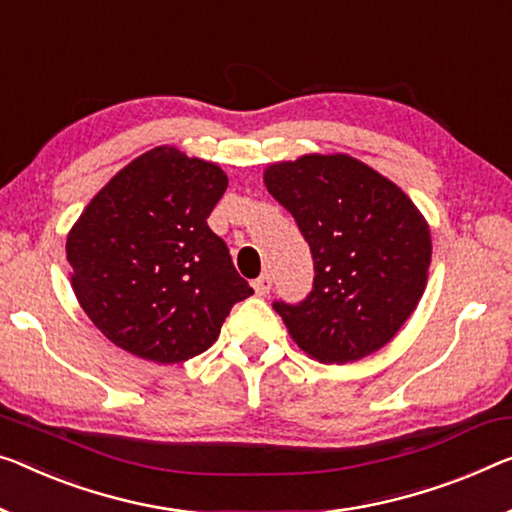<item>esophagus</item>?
Returning a JSON list of instances; mask_svg holds the SVG:
<instances>
[{
    "label": "esophagus",
    "mask_w": 512,
    "mask_h": 512,
    "mask_svg": "<svg viewBox=\"0 0 512 512\" xmlns=\"http://www.w3.org/2000/svg\"><path fill=\"white\" fill-rule=\"evenodd\" d=\"M271 287H273V278L269 276V273H262L257 280H253V289L257 296H266L271 292Z\"/></svg>",
    "instance_id": "obj_1"
}]
</instances>
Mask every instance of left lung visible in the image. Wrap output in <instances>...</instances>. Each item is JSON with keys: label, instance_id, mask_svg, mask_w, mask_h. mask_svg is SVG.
<instances>
[{"label": "left lung", "instance_id": "1", "mask_svg": "<svg viewBox=\"0 0 512 512\" xmlns=\"http://www.w3.org/2000/svg\"><path fill=\"white\" fill-rule=\"evenodd\" d=\"M264 186L308 241V299L273 303L292 340L322 363H352L395 338L427 285L430 225L402 188L347 154L264 170Z\"/></svg>", "mask_w": 512, "mask_h": 512}]
</instances>
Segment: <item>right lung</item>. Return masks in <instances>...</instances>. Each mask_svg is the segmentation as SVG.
<instances>
[{
	"label": "right lung",
	"mask_w": 512,
	"mask_h": 512,
	"mask_svg": "<svg viewBox=\"0 0 512 512\" xmlns=\"http://www.w3.org/2000/svg\"><path fill=\"white\" fill-rule=\"evenodd\" d=\"M225 188L220 165L165 144L114 174L75 220L73 292L114 345L154 363L188 361L253 294L207 225Z\"/></svg>",
	"instance_id": "right-lung-1"
}]
</instances>
